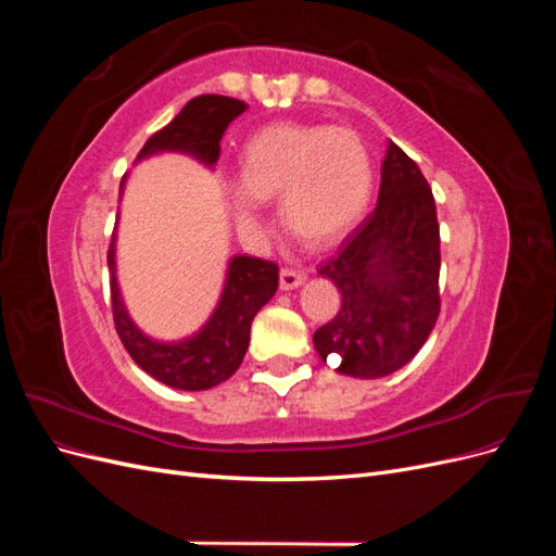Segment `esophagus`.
I'll return each mask as SVG.
<instances>
[{"label": "esophagus", "mask_w": 556, "mask_h": 556, "mask_svg": "<svg viewBox=\"0 0 556 556\" xmlns=\"http://www.w3.org/2000/svg\"><path fill=\"white\" fill-rule=\"evenodd\" d=\"M304 274L301 271H296V268H292V266H285V268H280V290H294V288H299L301 282H304Z\"/></svg>", "instance_id": "obj_1"}]
</instances>
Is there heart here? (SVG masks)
I'll list each match as a JSON object with an SVG mask.
<instances>
[{"label":"heart","mask_w":556,"mask_h":556,"mask_svg":"<svg viewBox=\"0 0 556 556\" xmlns=\"http://www.w3.org/2000/svg\"><path fill=\"white\" fill-rule=\"evenodd\" d=\"M243 223L260 199L282 197V220L313 245H331L359 223L371 199V155L357 131L329 125L278 123L262 127L241 153Z\"/></svg>","instance_id":"obj_1"}]
</instances>
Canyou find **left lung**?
I'll list each match as a JSON object with an SVG mask.
<instances>
[{
    "label": "left lung",
    "instance_id": "obj_1",
    "mask_svg": "<svg viewBox=\"0 0 556 556\" xmlns=\"http://www.w3.org/2000/svg\"><path fill=\"white\" fill-rule=\"evenodd\" d=\"M341 290V306L313 336L317 355L355 378L406 366L441 313V231L419 166L390 141L376 208L317 268Z\"/></svg>",
    "mask_w": 556,
    "mask_h": 556
}]
</instances>
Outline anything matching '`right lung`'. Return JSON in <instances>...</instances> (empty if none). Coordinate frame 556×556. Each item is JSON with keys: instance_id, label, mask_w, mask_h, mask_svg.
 Masks as SVG:
<instances>
[{"instance_id": "right-lung-1", "label": "right lung", "mask_w": 556, "mask_h": 556, "mask_svg": "<svg viewBox=\"0 0 556 556\" xmlns=\"http://www.w3.org/2000/svg\"><path fill=\"white\" fill-rule=\"evenodd\" d=\"M245 111L239 99L223 94H201L190 99L174 121L155 131L141 148L139 160L160 150L190 153L213 166L220 157V139L227 125ZM125 188V176L121 192ZM111 308L115 331L129 357L148 376L176 390H208L237 374L250 343V325L257 311L276 294L278 264L260 257H233L229 262L225 292L215 313L199 333L178 343L148 339L131 323L115 280V231L109 245Z\"/></svg>"}]
</instances>
